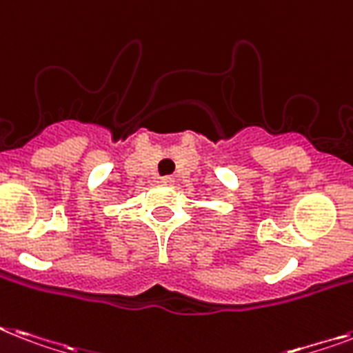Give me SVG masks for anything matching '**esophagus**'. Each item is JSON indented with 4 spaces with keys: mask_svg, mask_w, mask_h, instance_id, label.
I'll use <instances>...</instances> for the list:
<instances>
[{
    "mask_svg": "<svg viewBox=\"0 0 353 353\" xmlns=\"http://www.w3.org/2000/svg\"><path fill=\"white\" fill-rule=\"evenodd\" d=\"M159 183H161V185H172V183H174V177L165 176V177H161V179H159Z\"/></svg>",
    "mask_w": 353,
    "mask_h": 353,
    "instance_id": "esophagus-1",
    "label": "esophagus"
}]
</instances>
